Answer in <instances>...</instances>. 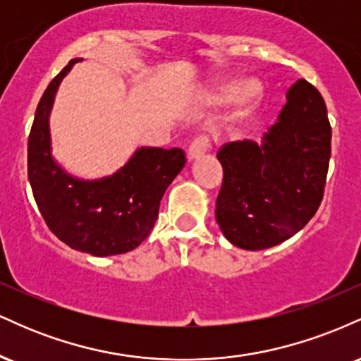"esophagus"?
Wrapping results in <instances>:
<instances>
[{"label": "esophagus", "mask_w": 361, "mask_h": 361, "mask_svg": "<svg viewBox=\"0 0 361 361\" xmlns=\"http://www.w3.org/2000/svg\"><path fill=\"white\" fill-rule=\"evenodd\" d=\"M209 146H210L209 137H207V135H198V137L192 142V146L188 147V152H186V159L193 161V159H197V157L204 156L207 152V149H209Z\"/></svg>", "instance_id": "esophagus-1"}]
</instances>
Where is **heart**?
Here are the masks:
<instances>
[{
  "label": "heart",
  "instance_id": "1",
  "mask_svg": "<svg viewBox=\"0 0 361 361\" xmlns=\"http://www.w3.org/2000/svg\"><path fill=\"white\" fill-rule=\"evenodd\" d=\"M234 88L233 80H217L209 86L205 91V100L210 105H217L222 103L227 97L231 94V91ZM261 93H263V86L258 80H246L238 86L234 91L233 98L229 103V114L227 118L229 120H238L244 117V115L250 111L252 106L256 105V102L259 100Z\"/></svg>",
  "mask_w": 361,
  "mask_h": 361
}]
</instances>
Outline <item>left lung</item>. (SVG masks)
Segmentation results:
<instances>
[{
  "label": "left lung",
  "mask_w": 361,
  "mask_h": 361,
  "mask_svg": "<svg viewBox=\"0 0 361 361\" xmlns=\"http://www.w3.org/2000/svg\"><path fill=\"white\" fill-rule=\"evenodd\" d=\"M329 157L326 103L299 80L259 144L238 140L217 152L224 180L215 221L227 241L258 251L299 233L321 205Z\"/></svg>",
  "instance_id": "obj_1"
}]
</instances>
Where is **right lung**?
Instances as JSON below:
<instances>
[{
  "mask_svg": "<svg viewBox=\"0 0 361 361\" xmlns=\"http://www.w3.org/2000/svg\"><path fill=\"white\" fill-rule=\"evenodd\" d=\"M71 59L44 91L28 137V181L45 224L62 243L91 256L139 246L154 227L159 202L185 166L181 149L139 147L114 175L81 180L54 159L49 117Z\"/></svg>",
  "mask_w": 361,
  "mask_h": 361,
  "instance_id": "1",
  "label": "right lung"
}]
</instances>
